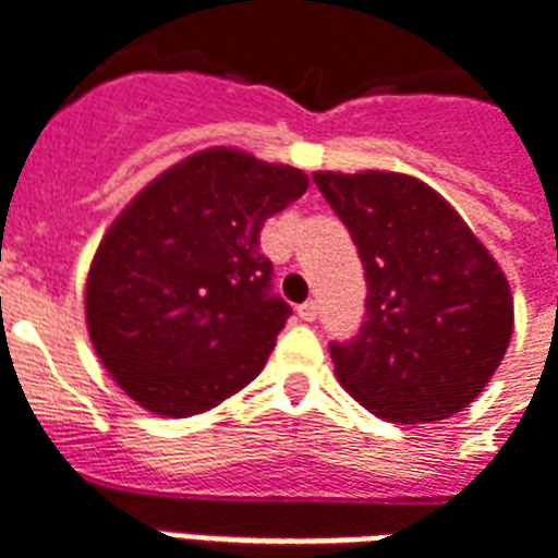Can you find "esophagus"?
Here are the masks:
<instances>
[{
  "mask_svg": "<svg viewBox=\"0 0 558 558\" xmlns=\"http://www.w3.org/2000/svg\"><path fill=\"white\" fill-rule=\"evenodd\" d=\"M298 316L304 318V322H316V318H318V304H316V301H304V304L298 307Z\"/></svg>",
  "mask_w": 558,
  "mask_h": 558,
  "instance_id": "1",
  "label": "esophagus"
}]
</instances>
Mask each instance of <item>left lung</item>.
Returning <instances> with one entry per match:
<instances>
[{
  "instance_id": "1",
  "label": "left lung",
  "mask_w": 558,
  "mask_h": 558,
  "mask_svg": "<svg viewBox=\"0 0 558 558\" xmlns=\"http://www.w3.org/2000/svg\"><path fill=\"white\" fill-rule=\"evenodd\" d=\"M365 269V322L333 342L336 377L365 410L427 424L474 401L512 339V292L462 216L418 178L316 172Z\"/></svg>"
}]
</instances>
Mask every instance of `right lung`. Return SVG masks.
<instances>
[{
  "mask_svg": "<svg viewBox=\"0 0 558 558\" xmlns=\"http://www.w3.org/2000/svg\"><path fill=\"white\" fill-rule=\"evenodd\" d=\"M307 184L295 166L216 146L169 166L113 219L84 310L101 365L131 401L186 418L263 372L292 307L271 292L260 231Z\"/></svg>",
  "mask_w": 558,
  "mask_h": 558,
  "instance_id": "add662e5",
  "label": "right lung"
}]
</instances>
